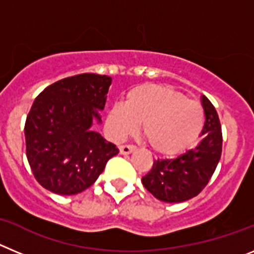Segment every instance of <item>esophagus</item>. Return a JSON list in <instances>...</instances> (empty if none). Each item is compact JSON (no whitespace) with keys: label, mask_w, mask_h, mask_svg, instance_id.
Segmentation results:
<instances>
[{"label":"esophagus","mask_w":254,"mask_h":254,"mask_svg":"<svg viewBox=\"0 0 254 254\" xmlns=\"http://www.w3.org/2000/svg\"><path fill=\"white\" fill-rule=\"evenodd\" d=\"M134 150H136V147L132 146V145H122V146H120V152L122 155H128L133 152Z\"/></svg>","instance_id":"esophagus-1"}]
</instances>
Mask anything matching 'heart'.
I'll return each instance as SVG.
<instances>
[{
  "label": "heart",
  "mask_w": 254,
  "mask_h": 254,
  "mask_svg": "<svg viewBox=\"0 0 254 254\" xmlns=\"http://www.w3.org/2000/svg\"><path fill=\"white\" fill-rule=\"evenodd\" d=\"M140 125L155 151L173 156L198 138L203 128L202 107L168 86L140 85L127 94L125 107L111 108L105 129L114 141H122L137 133Z\"/></svg>",
  "instance_id": "heart-1"
}]
</instances>
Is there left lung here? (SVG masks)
I'll return each mask as SVG.
<instances>
[{
  "label": "left lung",
  "instance_id": "obj_1",
  "mask_svg": "<svg viewBox=\"0 0 254 254\" xmlns=\"http://www.w3.org/2000/svg\"><path fill=\"white\" fill-rule=\"evenodd\" d=\"M201 103L205 125L198 145L174 159L155 160L151 170L141 179L143 187L164 202H185L196 197L207 186L219 164L223 150L219 116L206 96H201Z\"/></svg>",
  "mask_w": 254,
  "mask_h": 254
}]
</instances>
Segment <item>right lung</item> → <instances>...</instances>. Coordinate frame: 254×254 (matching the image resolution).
Masks as SVG:
<instances>
[{"label": "right lung", "instance_id": "1", "mask_svg": "<svg viewBox=\"0 0 254 254\" xmlns=\"http://www.w3.org/2000/svg\"><path fill=\"white\" fill-rule=\"evenodd\" d=\"M112 78L81 73L62 78L35 98L25 122L26 158L39 185L77 194L95 183L120 150L91 129L102 123Z\"/></svg>", "mask_w": 254, "mask_h": 254}]
</instances>
